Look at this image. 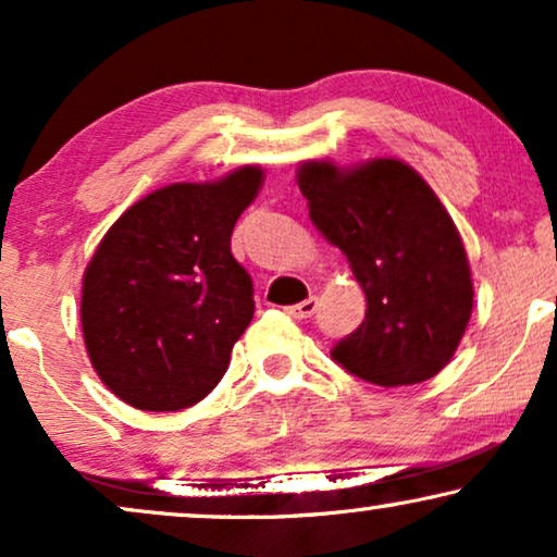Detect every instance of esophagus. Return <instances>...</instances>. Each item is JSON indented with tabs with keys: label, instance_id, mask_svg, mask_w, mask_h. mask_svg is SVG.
I'll use <instances>...</instances> for the list:
<instances>
[{
	"label": "esophagus",
	"instance_id": "obj_1",
	"mask_svg": "<svg viewBox=\"0 0 557 557\" xmlns=\"http://www.w3.org/2000/svg\"><path fill=\"white\" fill-rule=\"evenodd\" d=\"M314 311H317V296H309L307 301L296 304V307H288L286 314L294 317V319H309L311 314H314Z\"/></svg>",
	"mask_w": 557,
	"mask_h": 557
}]
</instances>
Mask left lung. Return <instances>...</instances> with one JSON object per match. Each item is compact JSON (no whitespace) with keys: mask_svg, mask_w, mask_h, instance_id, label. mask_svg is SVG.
<instances>
[{"mask_svg":"<svg viewBox=\"0 0 557 557\" xmlns=\"http://www.w3.org/2000/svg\"><path fill=\"white\" fill-rule=\"evenodd\" d=\"M309 218L347 256L368 311L332 357L372 385L438 375L467 332L474 284L467 248L436 193L400 159L342 170L307 159L296 172Z\"/></svg>","mask_w":557,"mask_h":557,"instance_id":"8db88e82","label":"left lung"}]
</instances>
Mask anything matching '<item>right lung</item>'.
Here are the masks:
<instances>
[{"label":"right lung","instance_id":"1","mask_svg":"<svg viewBox=\"0 0 557 557\" xmlns=\"http://www.w3.org/2000/svg\"><path fill=\"white\" fill-rule=\"evenodd\" d=\"M258 164L215 182H174L134 202L83 273L81 324L101 383L139 410H182L225 375L253 319V284L231 253Z\"/></svg>","mask_w":557,"mask_h":557}]
</instances>
